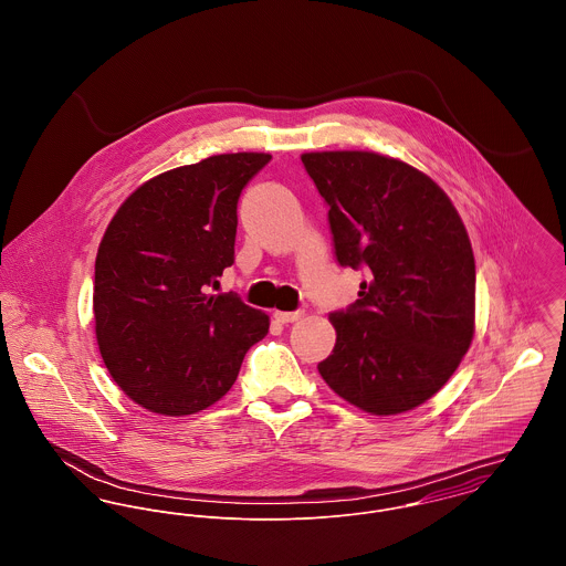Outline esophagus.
<instances>
[{"label": "esophagus", "mask_w": 566, "mask_h": 566, "mask_svg": "<svg viewBox=\"0 0 566 566\" xmlns=\"http://www.w3.org/2000/svg\"><path fill=\"white\" fill-rule=\"evenodd\" d=\"M305 316L303 310H296V312H274V318L281 324L296 323Z\"/></svg>", "instance_id": "1"}]
</instances>
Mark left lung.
<instances>
[{"instance_id":"left-lung-1","label":"left lung","mask_w":566,"mask_h":566,"mask_svg":"<svg viewBox=\"0 0 566 566\" xmlns=\"http://www.w3.org/2000/svg\"><path fill=\"white\" fill-rule=\"evenodd\" d=\"M328 207L342 268L366 270L359 298L331 312L328 388L368 413L431 399L475 333V256L447 193L411 165L375 153L303 155Z\"/></svg>"}]
</instances>
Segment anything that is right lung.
Segmentation results:
<instances>
[{
	"mask_svg": "<svg viewBox=\"0 0 566 566\" xmlns=\"http://www.w3.org/2000/svg\"><path fill=\"white\" fill-rule=\"evenodd\" d=\"M270 159L238 153L169 169L111 220L95 256V335L135 403L185 416L220 401L265 337L263 312L209 287L235 263L238 202Z\"/></svg>",
	"mask_w": 566,
	"mask_h": 566,
	"instance_id": "obj_1",
	"label": "right lung"
}]
</instances>
